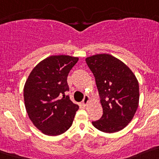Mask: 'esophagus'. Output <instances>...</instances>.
Listing matches in <instances>:
<instances>
[{"mask_svg": "<svg viewBox=\"0 0 159 159\" xmlns=\"http://www.w3.org/2000/svg\"><path fill=\"white\" fill-rule=\"evenodd\" d=\"M89 97L88 96V95H85L83 101H82V104H83L84 106H86L88 103H89Z\"/></svg>", "mask_w": 159, "mask_h": 159, "instance_id": "obj_1", "label": "esophagus"}]
</instances>
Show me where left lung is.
<instances>
[{
  "mask_svg": "<svg viewBox=\"0 0 159 159\" xmlns=\"http://www.w3.org/2000/svg\"><path fill=\"white\" fill-rule=\"evenodd\" d=\"M85 61L94 76L103 109L102 118L92 124L105 133L124 129L139 106L137 78L126 65L110 54L93 55Z\"/></svg>",
  "mask_w": 159,
  "mask_h": 159,
  "instance_id": "obj_1",
  "label": "left lung"
}]
</instances>
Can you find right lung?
Masks as SVG:
<instances>
[{"instance_id":"add662e5","label":"right lung","mask_w":159,"mask_h":159,"mask_svg":"<svg viewBox=\"0 0 159 159\" xmlns=\"http://www.w3.org/2000/svg\"><path fill=\"white\" fill-rule=\"evenodd\" d=\"M78 57L50 56L41 61L30 73L24 86V101L29 118L43 134L57 136L72 125L79 109L66 95L67 77Z\"/></svg>"}]
</instances>
